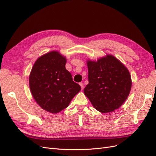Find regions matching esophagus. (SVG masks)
Returning a JSON list of instances; mask_svg holds the SVG:
<instances>
[{
  "mask_svg": "<svg viewBox=\"0 0 156 156\" xmlns=\"http://www.w3.org/2000/svg\"><path fill=\"white\" fill-rule=\"evenodd\" d=\"M79 84H80V86H81V89L83 90L84 88V84L83 83H80Z\"/></svg>",
  "mask_w": 156,
  "mask_h": 156,
  "instance_id": "esophagus-1",
  "label": "esophagus"
}]
</instances>
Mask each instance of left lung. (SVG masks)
<instances>
[{
  "instance_id": "obj_1",
  "label": "left lung",
  "mask_w": 156,
  "mask_h": 156,
  "mask_svg": "<svg viewBox=\"0 0 156 156\" xmlns=\"http://www.w3.org/2000/svg\"><path fill=\"white\" fill-rule=\"evenodd\" d=\"M88 84L84 93L96 110L103 113L119 108L126 101L131 90L129 71L112 55L88 60Z\"/></svg>"
}]
</instances>
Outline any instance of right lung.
Instances as JSON below:
<instances>
[{
  "mask_svg": "<svg viewBox=\"0 0 156 156\" xmlns=\"http://www.w3.org/2000/svg\"><path fill=\"white\" fill-rule=\"evenodd\" d=\"M66 59L57 51H51L37 59L29 77L33 98L42 108L57 113L66 108L81 90L79 84L66 69Z\"/></svg>",
  "mask_w": 156,
  "mask_h": 156,
  "instance_id": "1",
  "label": "right lung"
}]
</instances>
